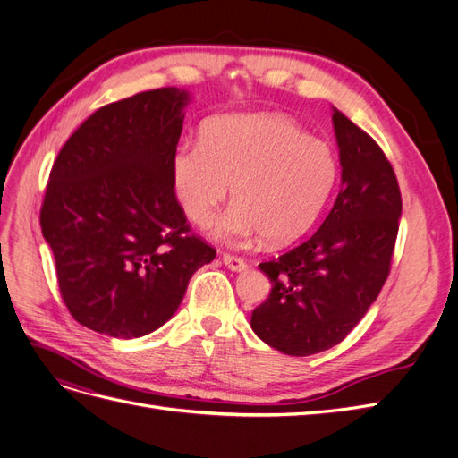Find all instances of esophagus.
<instances>
[{"label":"esophagus","mask_w":458,"mask_h":458,"mask_svg":"<svg viewBox=\"0 0 458 458\" xmlns=\"http://www.w3.org/2000/svg\"><path fill=\"white\" fill-rule=\"evenodd\" d=\"M221 259H224V263L231 271H242V269H246V261L241 256L224 254V256H221Z\"/></svg>","instance_id":"esophagus-1"}]
</instances>
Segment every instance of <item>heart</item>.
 Returning <instances> with one entry per match:
<instances>
[{
  "label": "heart",
  "instance_id": "b5f03b06",
  "mask_svg": "<svg viewBox=\"0 0 458 458\" xmlns=\"http://www.w3.org/2000/svg\"><path fill=\"white\" fill-rule=\"evenodd\" d=\"M340 162L327 141L283 114H229L172 155V182L187 217L210 225L233 185L234 204L217 221L219 241L263 234L271 244L301 237L336 187Z\"/></svg>",
  "mask_w": 458,
  "mask_h": 458
}]
</instances>
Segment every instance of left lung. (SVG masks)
Instances as JSON below:
<instances>
[{
    "label": "left lung",
    "mask_w": 458,
    "mask_h": 458,
    "mask_svg": "<svg viewBox=\"0 0 458 458\" xmlns=\"http://www.w3.org/2000/svg\"><path fill=\"white\" fill-rule=\"evenodd\" d=\"M342 189L311 237L259 263L271 294L252 330L271 348L306 357L340 344L380 294L392 267L401 192L378 143L335 108Z\"/></svg>",
    "instance_id": "8db88e82"
}]
</instances>
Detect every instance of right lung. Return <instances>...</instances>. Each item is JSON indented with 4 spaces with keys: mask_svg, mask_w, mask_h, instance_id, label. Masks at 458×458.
<instances>
[{
    "mask_svg": "<svg viewBox=\"0 0 458 458\" xmlns=\"http://www.w3.org/2000/svg\"><path fill=\"white\" fill-rule=\"evenodd\" d=\"M189 93L160 88L105 105L53 162L39 225L64 306L80 325L140 338L182 303L216 258L191 233L172 182Z\"/></svg>",
    "mask_w": 458,
    "mask_h": 458,
    "instance_id": "right-lung-1",
    "label": "right lung"
}]
</instances>
